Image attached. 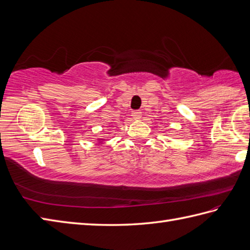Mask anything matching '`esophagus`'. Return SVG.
<instances>
[{
    "instance_id": "obj_1",
    "label": "esophagus",
    "mask_w": 250,
    "mask_h": 250,
    "mask_svg": "<svg viewBox=\"0 0 250 250\" xmlns=\"http://www.w3.org/2000/svg\"><path fill=\"white\" fill-rule=\"evenodd\" d=\"M131 115H132V118L135 119V120H140V119H141V117H142V112L140 111V110H135V111H132Z\"/></svg>"
}]
</instances>
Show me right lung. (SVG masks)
Here are the masks:
<instances>
[{
  "label": "right lung",
  "mask_w": 250,
  "mask_h": 250,
  "mask_svg": "<svg viewBox=\"0 0 250 250\" xmlns=\"http://www.w3.org/2000/svg\"><path fill=\"white\" fill-rule=\"evenodd\" d=\"M104 140H105V139H103V138H101V139H97V141H99V143H100V144H102L103 142H104Z\"/></svg>",
  "instance_id": "obj_1"
}]
</instances>
